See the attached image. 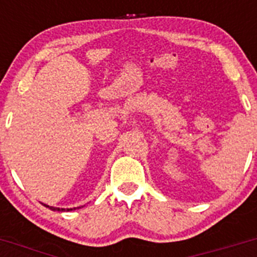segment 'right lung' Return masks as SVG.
Listing matches in <instances>:
<instances>
[{"label":"right lung","instance_id":"obj_1","mask_svg":"<svg viewBox=\"0 0 257 257\" xmlns=\"http://www.w3.org/2000/svg\"><path fill=\"white\" fill-rule=\"evenodd\" d=\"M44 206H46L47 208H50V210L51 211H58V212H63V211H72V210H76V207H73V208H60V207H52V206H47V205H44ZM77 208H81V207H77Z\"/></svg>","mask_w":257,"mask_h":257}]
</instances>
